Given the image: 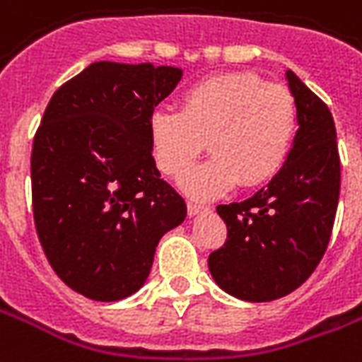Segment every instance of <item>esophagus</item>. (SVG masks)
Wrapping results in <instances>:
<instances>
[{
  "label": "esophagus",
  "instance_id": "34e87169",
  "mask_svg": "<svg viewBox=\"0 0 362 362\" xmlns=\"http://www.w3.org/2000/svg\"><path fill=\"white\" fill-rule=\"evenodd\" d=\"M209 211V206L203 205V203H193V201H187V212L195 216V214H201V212Z\"/></svg>",
  "mask_w": 362,
  "mask_h": 362
}]
</instances>
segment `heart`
<instances>
[{"instance_id": "1", "label": "heart", "mask_w": 362, "mask_h": 362, "mask_svg": "<svg viewBox=\"0 0 362 362\" xmlns=\"http://www.w3.org/2000/svg\"><path fill=\"white\" fill-rule=\"evenodd\" d=\"M294 96L256 74L228 71L193 83L180 110L157 107L150 140L157 167L180 178L205 148L212 156L184 180L195 197L228 192L237 182L258 187L279 175L298 134Z\"/></svg>"}]
</instances>
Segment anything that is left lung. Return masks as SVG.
<instances>
[{
    "mask_svg": "<svg viewBox=\"0 0 362 362\" xmlns=\"http://www.w3.org/2000/svg\"><path fill=\"white\" fill-rule=\"evenodd\" d=\"M286 81L300 129L285 167L252 197L216 206L228 239L211 252L209 269L220 288L247 302H272L308 281L328 247L340 197L332 114L294 71L286 70Z\"/></svg>",
    "mask_w": 362,
    "mask_h": 362,
    "instance_id": "left-lung-1",
    "label": "left lung"
}]
</instances>
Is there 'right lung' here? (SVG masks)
<instances>
[{"instance_id":"right-lung-1","label":"right lung","mask_w":362,"mask_h":362,"mask_svg":"<svg viewBox=\"0 0 362 362\" xmlns=\"http://www.w3.org/2000/svg\"><path fill=\"white\" fill-rule=\"evenodd\" d=\"M173 66L93 62L57 89L32 146V205L47 260L71 291L115 302L144 285L186 203L151 156L150 115Z\"/></svg>"}]
</instances>
